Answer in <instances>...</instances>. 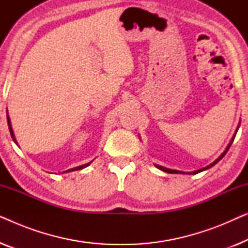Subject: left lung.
Returning <instances> with one entry per match:
<instances>
[{
	"mask_svg": "<svg viewBox=\"0 0 248 248\" xmlns=\"http://www.w3.org/2000/svg\"><path fill=\"white\" fill-rule=\"evenodd\" d=\"M240 124V123H239ZM239 124H238V126H237V128H236V132L235 133H233V135H232V140H230V142L228 143V145H227V148L225 149V151L222 152L221 155H219L218 158L216 159L215 161L212 162V164H210L209 166H206V167H204V168H201V169H198V170H194V171H191V172H186V171H181V170H175V169H169V168H166V167H162V166H159V165H155V167H157L158 169H160V170H162V171H166V172H169V174H188V175H195V174H198V172H201V171H203V170H206V169H209V168H211L212 166H215L217 162H219L220 160H221V159L225 157V155L227 154V151L229 150V148H230V145L232 144V142H233V139H235V137H236V134H237V131H238V128H239Z\"/></svg>",
	"mask_w": 248,
	"mask_h": 248,
	"instance_id": "obj_1",
	"label": "left lung"
}]
</instances>
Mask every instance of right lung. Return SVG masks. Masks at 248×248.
Here are the masks:
<instances>
[{
	"instance_id": "right-lung-1",
	"label": "right lung",
	"mask_w": 248,
	"mask_h": 248,
	"mask_svg": "<svg viewBox=\"0 0 248 248\" xmlns=\"http://www.w3.org/2000/svg\"><path fill=\"white\" fill-rule=\"evenodd\" d=\"M6 120H8V125H9V131H10V134H11V138H12V140H13V141H15V143H16V144H18V142H16V140L15 133H13V128H12V125H11V120H10V116H9L8 109H6ZM91 162H93V161L88 162V164H84V165L78 166V167H74V168L67 169V170H65V171H63V172H70V171H74V170H80V169H83V168H86V167H88V166H89V165L91 164Z\"/></svg>"
}]
</instances>
